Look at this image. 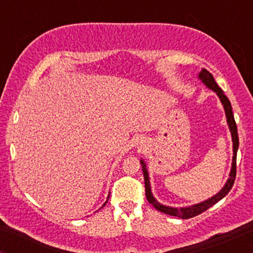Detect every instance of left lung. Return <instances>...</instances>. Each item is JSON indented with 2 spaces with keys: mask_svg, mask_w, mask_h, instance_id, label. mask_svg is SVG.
Returning a JSON list of instances; mask_svg holds the SVG:
<instances>
[{
  "mask_svg": "<svg viewBox=\"0 0 253 253\" xmlns=\"http://www.w3.org/2000/svg\"><path fill=\"white\" fill-rule=\"evenodd\" d=\"M199 77L201 78L202 82L205 83L208 88L213 90V91H215L217 94V96H219L220 100H221V102L223 104V108H225V112H226V118H227L229 129H231V133H232V140H233V163H232L231 173H229V178H228L227 183H226L225 187H223L222 190L220 191V193H217L215 196H213L211 199L207 200V201L193 206V207H188V208L167 207V206H163V205H161L159 202H157L155 200V197H153L152 194H151L149 173H147L146 167H145L144 162L141 161V164H143L144 181H145V194H146L147 201H149L157 211H162V213H164V214H169V215H172V216L181 217V219H190V217L199 215V214H201L202 211H207L208 208L211 207V206L215 205L217 201H220V200L223 199V197H225L229 193V190L232 189V187H233V183H234V181H236V175H237V151H238V146H239V138H238L237 124H236V120H234L233 112H232L231 102H229L227 96L223 94L221 88L217 85L215 80H214L213 75H211L210 71L206 70V69H202V71L200 72Z\"/></svg>",
  "mask_w": 253,
  "mask_h": 253,
  "instance_id": "left-lung-1",
  "label": "left lung"
}]
</instances>
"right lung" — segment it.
I'll return each instance as SVG.
<instances>
[{"instance_id":"right-lung-1","label":"right lung","mask_w":253,"mask_h":253,"mask_svg":"<svg viewBox=\"0 0 253 253\" xmlns=\"http://www.w3.org/2000/svg\"><path fill=\"white\" fill-rule=\"evenodd\" d=\"M104 205H106V203H104ZM104 205H103V206H104Z\"/></svg>"}]
</instances>
